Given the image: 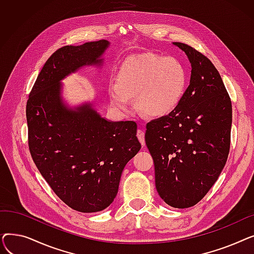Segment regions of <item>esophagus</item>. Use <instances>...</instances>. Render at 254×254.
Returning a JSON list of instances; mask_svg holds the SVG:
<instances>
[{"label": "esophagus", "instance_id": "34e87169", "mask_svg": "<svg viewBox=\"0 0 254 254\" xmlns=\"http://www.w3.org/2000/svg\"><path fill=\"white\" fill-rule=\"evenodd\" d=\"M137 137H138L139 141L141 142L142 146L144 147V146H145V131H144V129L139 128V129L137 130Z\"/></svg>", "mask_w": 254, "mask_h": 254}]
</instances>
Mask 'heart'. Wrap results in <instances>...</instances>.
I'll return each instance as SVG.
<instances>
[{"label":"heart","mask_w":254,"mask_h":254,"mask_svg":"<svg viewBox=\"0 0 254 254\" xmlns=\"http://www.w3.org/2000/svg\"><path fill=\"white\" fill-rule=\"evenodd\" d=\"M117 85L109 87L115 108L127 111L137 98L139 110L150 117H164L181 103L188 86V74L176 59L144 53L127 59L118 70Z\"/></svg>","instance_id":"1"}]
</instances>
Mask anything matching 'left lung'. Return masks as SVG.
<instances>
[{"label": "left lung", "mask_w": 254, "mask_h": 254, "mask_svg": "<svg viewBox=\"0 0 254 254\" xmlns=\"http://www.w3.org/2000/svg\"><path fill=\"white\" fill-rule=\"evenodd\" d=\"M174 44L191 63L190 83L174 111L146 125L145 141L159 196L171 207L183 209L201 201L225 166L232 101L207 57L188 44Z\"/></svg>", "instance_id": "obj_1"}]
</instances>
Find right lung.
<instances>
[{
  "instance_id": "1",
  "label": "right lung",
  "mask_w": 254,
  "mask_h": 254,
  "mask_svg": "<svg viewBox=\"0 0 254 254\" xmlns=\"http://www.w3.org/2000/svg\"><path fill=\"white\" fill-rule=\"evenodd\" d=\"M106 40L64 46L47 60L26 102L29 149L51 190L70 208L84 213L108 207L124 168L141 149L137 124L111 123L89 105L66 109L59 81L86 64H98Z\"/></svg>"
}]
</instances>
